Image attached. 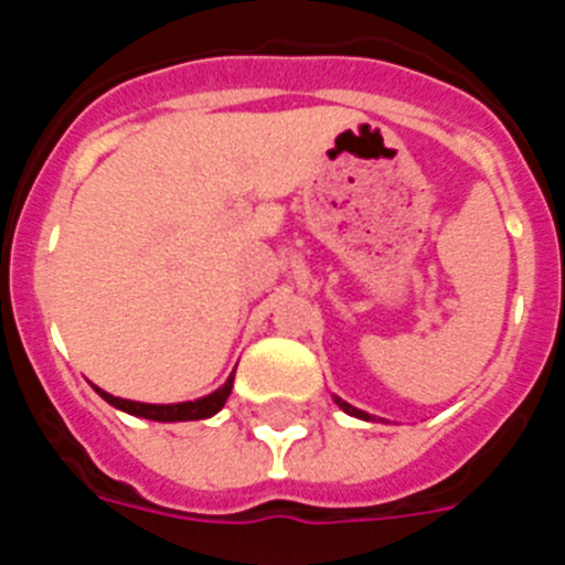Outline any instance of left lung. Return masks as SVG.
Wrapping results in <instances>:
<instances>
[{
    "mask_svg": "<svg viewBox=\"0 0 565 565\" xmlns=\"http://www.w3.org/2000/svg\"><path fill=\"white\" fill-rule=\"evenodd\" d=\"M337 404H339V407H342L344 413H351V416H359V418H371V416H367V413L356 411V407H351V404H348V402H342V398H337Z\"/></svg>",
    "mask_w": 565,
    "mask_h": 565,
    "instance_id": "8db88e82",
    "label": "left lung"
}]
</instances>
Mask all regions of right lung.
Here are the masks:
<instances>
[{
  "mask_svg": "<svg viewBox=\"0 0 565 565\" xmlns=\"http://www.w3.org/2000/svg\"><path fill=\"white\" fill-rule=\"evenodd\" d=\"M232 382H234V373L228 376V382L223 384L221 391H214L212 396L198 398V402H183V404H141V402H127V398L109 396V393L98 391V387L96 391L104 402H109L113 407H118V411L124 413H132V416L152 418V422H198V418H209L221 411L223 404H226L228 393H232Z\"/></svg>",
  "mask_w": 565,
  "mask_h": 565,
  "instance_id": "right-lung-1",
  "label": "right lung"
}]
</instances>
